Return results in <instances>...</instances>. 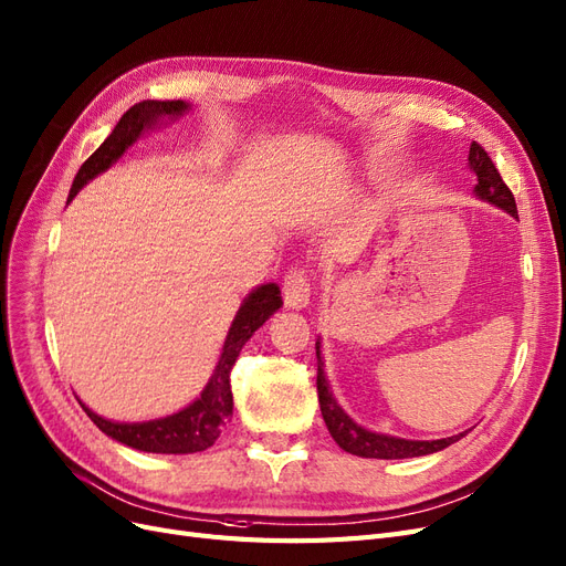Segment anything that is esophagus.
<instances>
[{
	"label": "esophagus",
	"instance_id": "1",
	"mask_svg": "<svg viewBox=\"0 0 566 566\" xmlns=\"http://www.w3.org/2000/svg\"><path fill=\"white\" fill-rule=\"evenodd\" d=\"M282 294H284L286 307L301 310L310 303V280H307V272L303 268H291L286 272Z\"/></svg>",
	"mask_w": 566,
	"mask_h": 566
}]
</instances>
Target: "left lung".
Returning <instances> with one entry per match:
<instances>
[{
	"label": "left lung",
	"mask_w": 566,
	"mask_h": 566,
	"mask_svg": "<svg viewBox=\"0 0 566 566\" xmlns=\"http://www.w3.org/2000/svg\"><path fill=\"white\" fill-rule=\"evenodd\" d=\"M469 165L478 179L473 193L480 200L506 209L511 217L517 219V207H515V198L511 193V188L504 184V179H501L492 158L478 142L471 144ZM317 394H319V408H322V417H324L328 433L333 436V441H336L349 454L368 457V459H408V457H422V454L438 452V450L457 443L459 438H464V433H457L450 438H441V441H408V438L373 433V431L359 427L338 406V401L333 399V394L326 382V375H324L319 343H317Z\"/></svg>",
	"instance_id": "8db88e82"
}]
</instances>
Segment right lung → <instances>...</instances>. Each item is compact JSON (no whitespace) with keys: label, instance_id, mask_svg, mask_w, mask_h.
Returning <instances> with one entry per match:
<instances>
[{"label":"right lung","instance_id":"add662e5","mask_svg":"<svg viewBox=\"0 0 566 566\" xmlns=\"http://www.w3.org/2000/svg\"><path fill=\"white\" fill-rule=\"evenodd\" d=\"M191 109V104L184 99H144L137 102L120 116L112 135L99 144V149L81 165V170L74 177V184L70 188L67 202L86 186L93 177L99 172L109 170V167L125 154V149L137 137L142 130L151 128L163 116L177 118L184 112ZM282 307V294L275 282L256 286L240 305L238 315L228 328V336L221 349L219 364L209 378L207 387L202 389L200 399H196L191 406L184 410L160 417V420L151 422H112L104 420L97 412H93L88 406L81 408L93 420V424L102 431L112 436L114 441L135 448L139 452H156V454H191L202 452L217 443L223 427L230 422V415H233V391H230V370H233L240 349L244 343L254 336V331L265 324V319Z\"/></svg>","mask_w":566,"mask_h":566}]
</instances>
